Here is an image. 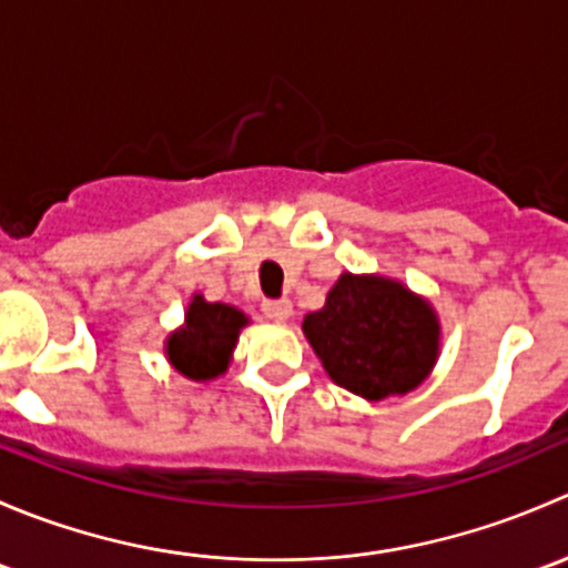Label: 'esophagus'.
Listing matches in <instances>:
<instances>
[{
	"instance_id": "34e87169",
	"label": "esophagus",
	"mask_w": 568,
	"mask_h": 568,
	"mask_svg": "<svg viewBox=\"0 0 568 568\" xmlns=\"http://www.w3.org/2000/svg\"><path fill=\"white\" fill-rule=\"evenodd\" d=\"M261 313H263V318H268V321H285L291 316V302L288 300H263Z\"/></svg>"
}]
</instances>
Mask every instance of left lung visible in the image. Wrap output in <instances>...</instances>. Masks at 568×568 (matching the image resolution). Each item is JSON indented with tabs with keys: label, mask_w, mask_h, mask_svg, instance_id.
I'll use <instances>...</instances> for the list:
<instances>
[{
	"label": "left lung",
	"mask_w": 568,
	"mask_h": 568,
	"mask_svg": "<svg viewBox=\"0 0 568 568\" xmlns=\"http://www.w3.org/2000/svg\"><path fill=\"white\" fill-rule=\"evenodd\" d=\"M302 329L332 382L368 400L415 390L437 359L434 311L385 277L343 274Z\"/></svg>",
	"instance_id": "obj_1"
}]
</instances>
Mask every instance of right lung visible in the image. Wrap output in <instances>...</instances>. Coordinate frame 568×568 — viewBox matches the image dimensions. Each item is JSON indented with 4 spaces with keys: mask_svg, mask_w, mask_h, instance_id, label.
<instances>
[{
    "mask_svg": "<svg viewBox=\"0 0 568 568\" xmlns=\"http://www.w3.org/2000/svg\"><path fill=\"white\" fill-rule=\"evenodd\" d=\"M244 324L247 318L236 307L220 302L211 305L203 296H194L186 326L168 341L170 363L194 382L214 379L231 363V352Z\"/></svg>",
    "mask_w": 568,
    "mask_h": 568,
    "instance_id": "obj_1",
    "label": "right lung"
}]
</instances>
